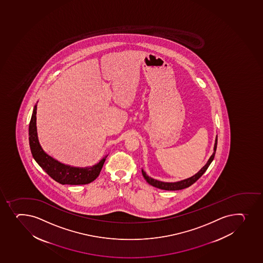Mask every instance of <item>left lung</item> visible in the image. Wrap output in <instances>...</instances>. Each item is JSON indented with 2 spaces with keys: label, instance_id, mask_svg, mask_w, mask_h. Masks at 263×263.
<instances>
[{
  "label": "left lung",
  "instance_id": "1",
  "mask_svg": "<svg viewBox=\"0 0 263 263\" xmlns=\"http://www.w3.org/2000/svg\"><path fill=\"white\" fill-rule=\"evenodd\" d=\"M217 136H216V139H215L214 151H213V154L211 155L207 163H206L205 165H203V167L201 168L200 170L198 171L197 174H194L193 176L190 177L188 179H183V180H179V181L177 182H164L149 177L143 169H141V173H142L144 179H146V182L149 184H151V185L156 187V188H159V189L165 190V191H177V190L184 189V188H187V187L191 186L192 184H194L205 173V171L207 170L209 165H211V163L212 162V160L214 159L216 150H217Z\"/></svg>",
  "mask_w": 263,
  "mask_h": 263
}]
</instances>
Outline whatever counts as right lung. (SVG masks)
<instances>
[{"label":"right lung","instance_id":"right-lung-1","mask_svg":"<svg viewBox=\"0 0 263 263\" xmlns=\"http://www.w3.org/2000/svg\"><path fill=\"white\" fill-rule=\"evenodd\" d=\"M37 104L33 108V114L29 124V145L33 157L46 174L55 181L61 184H86L94 181L100 174L103 164L105 162V155L99 162L92 166L77 167L65 165L47 155L41 147L38 139L36 126Z\"/></svg>","mask_w":263,"mask_h":263}]
</instances>
